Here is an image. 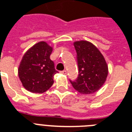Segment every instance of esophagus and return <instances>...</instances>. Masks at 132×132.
Instances as JSON below:
<instances>
[{
  "label": "esophagus",
  "mask_w": 132,
  "mask_h": 132,
  "mask_svg": "<svg viewBox=\"0 0 132 132\" xmlns=\"http://www.w3.org/2000/svg\"><path fill=\"white\" fill-rule=\"evenodd\" d=\"M60 72L62 74H63V75H66V70H62V71H61Z\"/></svg>",
  "instance_id": "esophagus-1"
}]
</instances>
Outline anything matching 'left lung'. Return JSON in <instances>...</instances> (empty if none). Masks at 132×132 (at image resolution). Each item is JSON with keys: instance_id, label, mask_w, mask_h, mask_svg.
<instances>
[{"instance_id": "left-lung-1", "label": "left lung", "mask_w": 132, "mask_h": 132, "mask_svg": "<svg viewBox=\"0 0 132 132\" xmlns=\"http://www.w3.org/2000/svg\"><path fill=\"white\" fill-rule=\"evenodd\" d=\"M77 54L79 75L75 81L70 80L74 89L81 94H94L106 80L109 68L103 55L94 44L87 40L74 43Z\"/></svg>"}]
</instances>
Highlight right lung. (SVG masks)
I'll use <instances>...</instances> for the list:
<instances>
[{"label":"right lung","instance_id":"right-lung-1","mask_svg":"<svg viewBox=\"0 0 132 132\" xmlns=\"http://www.w3.org/2000/svg\"><path fill=\"white\" fill-rule=\"evenodd\" d=\"M53 47L46 42L35 44L23 55L18 68V75L22 85L32 93L42 94L54 83L53 76L58 72L50 55Z\"/></svg>","mask_w":132,"mask_h":132}]
</instances>
